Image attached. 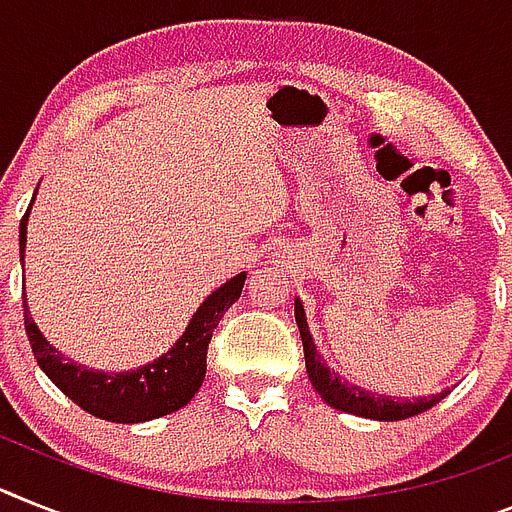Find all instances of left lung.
I'll return each instance as SVG.
<instances>
[{"instance_id":"1","label":"left lung","mask_w":512,"mask_h":512,"mask_svg":"<svg viewBox=\"0 0 512 512\" xmlns=\"http://www.w3.org/2000/svg\"><path fill=\"white\" fill-rule=\"evenodd\" d=\"M294 317L296 325H299V336H302L304 346V364H307V375L312 388L322 395V401L333 406L338 411H346V414L364 416V419H380V422H401V419H409V416L422 414V411L432 409L437 403L450 393V390H442L435 395H424V398H390V395H375L369 390H362L359 385H351V382L341 380V375L330 372L328 364L322 362V356L317 354L312 336H309L307 320H304L302 302L296 299L294 302Z\"/></svg>"}]
</instances>
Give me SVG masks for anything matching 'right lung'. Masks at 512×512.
<instances>
[{
  "label": "right lung",
  "mask_w": 512,
  "mask_h": 512,
  "mask_svg": "<svg viewBox=\"0 0 512 512\" xmlns=\"http://www.w3.org/2000/svg\"><path fill=\"white\" fill-rule=\"evenodd\" d=\"M28 210L20 221V257H25ZM244 278L247 273H239L236 278L223 283L221 289L213 291L192 315L182 338L166 354L158 356L156 362L132 369V372H117V375L96 372V369H85L70 359H62V354L36 328L28 304H23L25 333H28L38 367L44 369L46 377L80 409L98 419H106V422H150V419H158V416L187 406L192 395L200 390L205 369H208L205 359H208V343L213 338V330L218 328L226 309L242 294Z\"/></svg>",
  "instance_id": "1"
}]
</instances>
